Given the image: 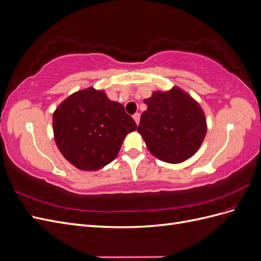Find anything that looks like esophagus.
I'll return each mask as SVG.
<instances>
[{
	"label": "esophagus",
	"instance_id": "esophagus-1",
	"mask_svg": "<svg viewBox=\"0 0 261 261\" xmlns=\"http://www.w3.org/2000/svg\"><path fill=\"white\" fill-rule=\"evenodd\" d=\"M134 120H135V122H136V124L138 125L139 124V121H140V114L139 113H135L134 114Z\"/></svg>",
	"mask_w": 261,
	"mask_h": 261
}]
</instances>
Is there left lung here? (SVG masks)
<instances>
[{
	"mask_svg": "<svg viewBox=\"0 0 261 261\" xmlns=\"http://www.w3.org/2000/svg\"><path fill=\"white\" fill-rule=\"evenodd\" d=\"M138 133L150 153L168 163H180L200 148L207 133V121L198 102L179 87L154 91L144 100Z\"/></svg>",
	"mask_w": 261,
	"mask_h": 261,
	"instance_id": "8db88e82",
	"label": "left lung"
}]
</instances>
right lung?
I'll return each mask as SVG.
<instances>
[{
  "mask_svg": "<svg viewBox=\"0 0 261 261\" xmlns=\"http://www.w3.org/2000/svg\"><path fill=\"white\" fill-rule=\"evenodd\" d=\"M136 129L124 107L93 87L70 94L53 113L55 144L70 164L83 171L111 163L126 135Z\"/></svg>",
  "mask_w": 261,
  "mask_h": 261,
  "instance_id": "obj_1",
  "label": "right lung"
}]
</instances>
